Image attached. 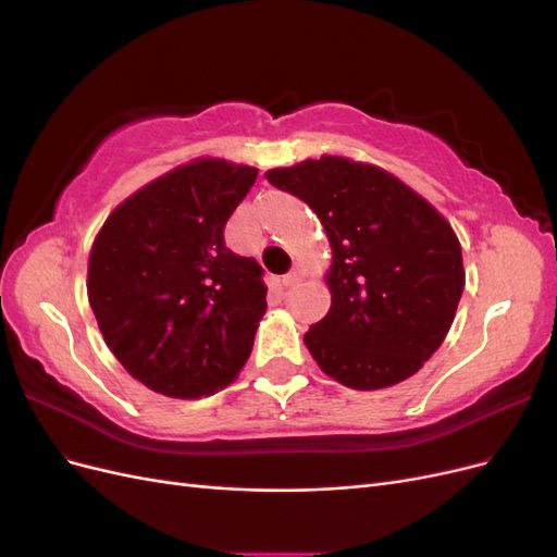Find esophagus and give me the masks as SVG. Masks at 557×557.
<instances>
[{"label": "esophagus", "mask_w": 557, "mask_h": 557, "mask_svg": "<svg viewBox=\"0 0 557 557\" xmlns=\"http://www.w3.org/2000/svg\"><path fill=\"white\" fill-rule=\"evenodd\" d=\"M299 278H301V274H299V269L295 267V269H290V272L281 278V285H285V288H290V285H295Z\"/></svg>", "instance_id": "esophagus-1"}]
</instances>
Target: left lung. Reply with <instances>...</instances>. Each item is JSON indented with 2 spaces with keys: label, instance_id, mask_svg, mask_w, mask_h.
Listing matches in <instances>:
<instances>
[{
  "label": "left lung",
  "instance_id": "1",
  "mask_svg": "<svg viewBox=\"0 0 557 557\" xmlns=\"http://www.w3.org/2000/svg\"><path fill=\"white\" fill-rule=\"evenodd\" d=\"M320 218L332 307L305 334L318 367L356 391L413 376L450 330L462 250L444 215L372 164L323 156L264 174Z\"/></svg>",
  "mask_w": 557,
  "mask_h": 557
}]
</instances>
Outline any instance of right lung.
<instances>
[{"instance_id":"right-lung-1","label":"right lung","mask_w":557,"mask_h":557,"mask_svg":"<svg viewBox=\"0 0 557 557\" xmlns=\"http://www.w3.org/2000/svg\"><path fill=\"white\" fill-rule=\"evenodd\" d=\"M258 170L197 160L148 183L97 234L88 299L127 372L166 397L225 387L246 364L262 313V267L223 230Z\"/></svg>"}]
</instances>
